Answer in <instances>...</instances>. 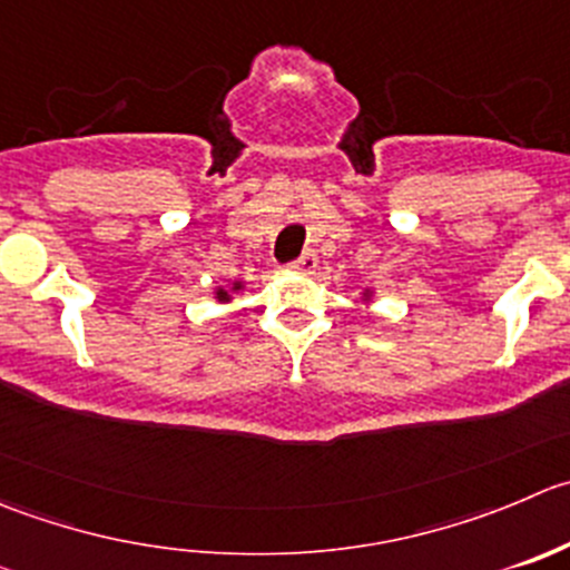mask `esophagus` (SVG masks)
Listing matches in <instances>:
<instances>
[{"label": "esophagus", "instance_id": "1", "mask_svg": "<svg viewBox=\"0 0 570 570\" xmlns=\"http://www.w3.org/2000/svg\"><path fill=\"white\" fill-rule=\"evenodd\" d=\"M289 267L295 269V273H301V275H312L314 269H317V256H314L312 250H306L303 256H297L295 262L289 264Z\"/></svg>", "mask_w": 570, "mask_h": 570}]
</instances>
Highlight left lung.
I'll return each mask as SVG.
<instances>
[{
	"label": "left lung",
	"instance_id": "8db88e82",
	"mask_svg": "<svg viewBox=\"0 0 570 570\" xmlns=\"http://www.w3.org/2000/svg\"><path fill=\"white\" fill-rule=\"evenodd\" d=\"M364 301H370V289H364Z\"/></svg>",
	"mask_w": 570,
	"mask_h": 570
}]
</instances>
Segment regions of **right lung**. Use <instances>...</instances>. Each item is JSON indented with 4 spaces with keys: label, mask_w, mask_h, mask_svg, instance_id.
<instances>
[{
    "label": "right lung",
    "mask_w": 570,
    "mask_h": 570,
    "mask_svg": "<svg viewBox=\"0 0 570 570\" xmlns=\"http://www.w3.org/2000/svg\"><path fill=\"white\" fill-rule=\"evenodd\" d=\"M242 289V281H234V286H230V289H223V286H219L217 289V301H230V292H239Z\"/></svg>",
    "instance_id": "1"
}]
</instances>
